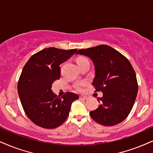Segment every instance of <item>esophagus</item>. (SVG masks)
<instances>
[{"mask_svg": "<svg viewBox=\"0 0 153 153\" xmlns=\"http://www.w3.org/2000/svg\"><path fill=\"white\" fill-rule=\"evenodd\" d=\"M79 99H80L81 100H84V101H86V100H88V97H86V96H83V95H82V96H80V97H79Z\"/></svg>", "mask_w": 153, "mask_h": 153, "instance_id": "obj_1", "label": "esophagus"}]
</instances>
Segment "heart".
Masks as SVG:
<instances>
[{"label":"heart","mask_w":153,"mask_h":153,"mask_svg":"<svg viewBox=\"0 0 153 153\" xmlns=\"http://www.w3.org/2000/svg\"><path fill=\"white\" fill-rule=\"evenodd\" d=\"M84 59H85V58H81V59L78 60V62L81 61V60H84ZM86 86V82H81L76 86V88L77 90H78V91H82L83 90H84V86Z\"/></svg>","instance_id":"heart-1"}]
</instances>
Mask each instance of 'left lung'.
Masks as SVG:
<instances>
[{"instance_id":"left-lung-1","label":"left lung","mask_w":153,"mask_h":153,"mask_svg":"<svg viewBox=\"0 0 153 153\" xmlns=\"http://www.w3.org/2000/svg\"><path fill=\"white\" fill-rule=\"evenodd\" d=\"M88 56L95 69L92 85L101 91V103L90 116L103 126L120 123L128 116L136 99L137 82L131 64L119 52L108 45L79 50L76 53Z\"/></svg>"}]
</instances>
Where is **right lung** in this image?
Returning a JSON list of instances; mask_svg holds the SVG:
<instances>
[{"instance_id": "1", "label": "right lung", "mask_w": 153, "mask_h": 153, "mask_svg": "<svg viewBox=\"0 0 153 153\" xmlns=\"http://www.w3.org/2000/svg\"><path fill=\"white\" fill-rule=\"evenodd\" d=\"M76 51L45 48L25 65L18 81V95L27 116L37 126L49 129L59 126L69 116L71 103L79 99L70 92L56 97L51 88L61 75L59 65Z\"/></svg>"}]
</instances>
